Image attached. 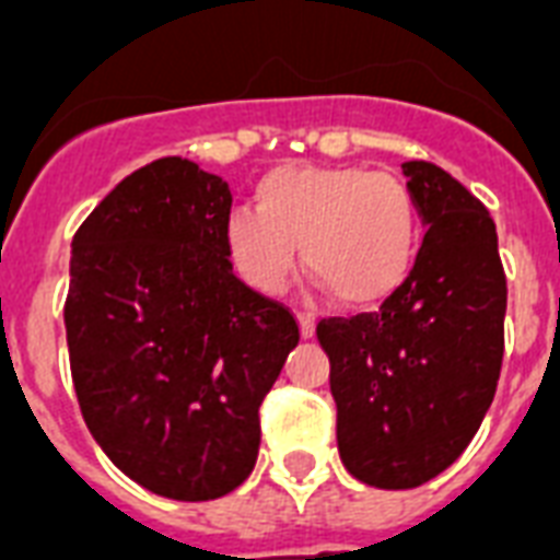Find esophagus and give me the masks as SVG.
Segmentation results:
<instances>
[{
	"instance_id": "1",
	"label": "esophagus",
	"mask_w": 560,
	"mask_h": 560,
	"mask_svg": "<svg viewBox=\"0 0 560 560\" xmlns=\"http://www.w3.org/2000/svg\"><path fill=\"white\" fill-rule=\"evenodd\" d=\"M299 331H302V337H305V340H311V337H314V334H316L314 316L299 314Z\"/></svg>"
}]
</instances>
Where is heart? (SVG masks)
Instances as JSON below:
<instances>
[{"label":"heart","mask_w":560,"mask_h":560,"mask_svg":"<svg viewBox=\"0 0 560 560\" xmlns=\"http://www.w3.org/2000/svg\"><path fill=\"white\" fill-rule=\"evenodd\" d=\"M418 209L392 174L358 165H279L255 186V209L229 214L223 246L244 284L276 296L305 267L346 307L383 305L416 267Z\"/></svg>","instance_id":"heart-1"}]
</instances>
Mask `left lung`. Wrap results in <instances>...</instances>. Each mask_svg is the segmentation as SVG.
Segmentation results:
<instances>
[{
	"mask_svg": "<svg viewBox=\"0 0 560 560\" xmlns=\"http://www.w3.org/2000/svg\"><path fill=\"white\" fill-rule=\"evenodd\" d=\"M424 244L377 314L323 319L337 447L351 477L386 491L447 470L477 435L503 363L505 272L482 202L433 162L400 165Z\"/></svg>",
	"mask_w": 560,
	"mask_h": 560,
	"instance_id": "1",
	"label": "left lung"
}]
</instances>
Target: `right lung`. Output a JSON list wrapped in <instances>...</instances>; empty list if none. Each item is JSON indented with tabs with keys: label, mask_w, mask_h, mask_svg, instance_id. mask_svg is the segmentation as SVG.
<instances>
[{
	"label": "right lung",
	"mask_w": 560,
	"mask_h": 560,
	"mask_svg": "<svg viewBox=\"0 0 560 560\" xmlns=\"http://www.w3.org/2000/svg\"><path fill=\"white\" fill-rule=\"evenodd\" d=\"M229 209L223 179L165 156L72 237L63 319L83 421L121 474L183 503L253 474L258 407L299 342L288 307L232 272Z\"/></svg>",
	"instance_id": "1"
}]
</instances>
